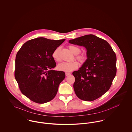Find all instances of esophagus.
Listing matches in <instances>:
<instances>
[{
  "instance_id": "esophagus-1",
  "label": "esophagus",
  "mask_w": 132,
  "mask_h": 132,
  "mask_svg": "<svg viewBox=\"0 0 132 132\" xmlns=\"http://www.w3.org/2000/svg\"><path fill=\"white\" fill-rule=\"evenodd\" d=\"M71 74V73H69V72H66V73H65V76H66L70 75Z\"/></svg>"
}]
</instances>
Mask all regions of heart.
I'll return each mask as SVG.
<instances>
[{
    "instance_id": "b5f03b06",
    "label": "heart",
    "mask_w": 132,
    "mask_h": 132,
    "mask_svg": "<svg viewBox=\"0 0 132 132\" xmlns=\"http://www.w3.org/2000/svg\"><path fill=\"white\" fill-rule=\"evenodd\" d=\"M70 50L75 55V58L80 62H84L86 60V57L82 54H79L81 50L78 47L74 45H70L68 46ZM60 48L57 47L52 53V57L56 61H59L60 59L59 57V52ZM79 67V63L77 61H74L72 62H63L58 64L57 68L59 71L63 72H71L77 69Z\"/></svg>"
}]
</instances>
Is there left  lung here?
I'll use <instances>...</instances> for the list:
<instances>
[{
	"mask_svg": "<svg viewBox=\"0 0 132 132\" xmlns=\"http://www.w3.org/2000/svg\"><path fill=\"white\" fill-rule=\"evenodd\" d=\"M71 44L82 46L87 50V59L73 75L74 89L81 100L93 101L110 88L116 74V56L105 40L93 35L71 39Z\"/></svg>",
	"mask_w": 132,
	"mask_h": 132,
	"instance_id": "1",
	"label": "left lung"
}]
</instances>
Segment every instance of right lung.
<instances>
[{
    "label": "right lung",
    "mask_w": 132,
    "mask_h": 132,
    "mask_svg": "<svg viewBox=\"0 0 132 132\" xmlns=\"http://www.w3.org/2000/svg\"><path fill=\"white\" fill-rule=\"evenodd\" d=\"M65 39H32L24 43L18 51L15 77L21 93L31 101L43 104L56 95L65 74L62 71L51 70L56 65L52 55Z\"/></svg>",
    "instance_id": "obj_1"
}]
</instances>
